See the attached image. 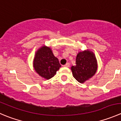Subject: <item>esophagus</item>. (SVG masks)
<instances>
[{"label": "esophagus", "mask_w": 121, "mask_h": 121, "mask_svg": "<svg viewBox=\"0 0 121 121\" xmlns=\"http://www.w3.org/2000/svg\"><path fill=\"white\" fill-rule=\"evenodd\" d=\"M64 67H70V63H66V64H65V65H64Z\"/></svg>", "instance_id": "34e87169"}]
</instances>
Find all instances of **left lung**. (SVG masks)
<instances>
[{"label": "left lung", "mask_w": 121, "mask_h": 121, "mask_svg": "<svg viewBox=\"0 0 121 121\" xmlns=\"http://www.w3.org/2000/svg\"><path fill=\"white\" fill-rule=\"evenodd\" d=\"M97 62L93 52L84 51L78 52L76 60V64L71 66L73 77L80 83L94 76L97 70Z\"/></svg>", "instance_id": "8db88e82"}]
</instances>
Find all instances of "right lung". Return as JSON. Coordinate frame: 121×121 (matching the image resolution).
<instances>
[{"label": "right lung", "instance_id": "right-lung-1", "mask_svg": "<svg viewBox=\"0 0 121 121\" xmlns=\"http://www.w3.org/2000/svg\"><path fill=\"white\" fill-rule=\"evenodd\" d=\"M60 67L58 59L54 56L49 47H43L36 52L34 67L41 77L46 79L52 78Z\"/></svg>", "mask_w": 121, "mask_h": 121}]
</instances>
